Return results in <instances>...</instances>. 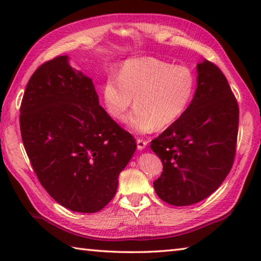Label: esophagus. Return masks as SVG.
Wrapping results in <instances>:
<instances>
[{"label":"esophagus","mask_w":261,"mask_h":261,"mask_svg":"<svg viewBox=\"0 0 261 261\" xmlns=\"http://www.w3.org/2000/svg\"><path fill=\"white\" fill-rule=\"evenodd\" d=\"M146 146H147V141L146 140L137 139V147H138L139 151H141V149H144Z\"/></svg>","instance_id":"esophagus-1"}]
</instances>
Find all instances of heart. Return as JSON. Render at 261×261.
Listing matches in <instances>:
<instances>
[{"instance_id":"obj_1","label":"heart","mask_w":261,"mask_h":261,"mask_svg":"<svg viewBox=\"0 0 261 261\" xmlns=\"http://www.w3.org/2000/svg\"><path fill=\"white\" fill-rule=\"evenodd\" d=\"M196 91V76L185 65L140 57L126 61L120 77L109 76L102 95L107 113L124 121L130 108H137L127 124L135 132L147 134L165 129L187 112Z\"/></svg>"}]
</instances>
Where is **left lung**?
Returning a JSON list of instances; mask_svg holds the SVG:
<instances>
[{"label": "left lung", "instance_id": "8db88e82", "mask_svg": "<svg viewBox=\"0 0 261 261\" xmlns=\"http://www.w3.org/2000/svg\"><path fill=\"white\" fill-rule=\"evenodd\" d=\"M197 90L179 120L151 141L163 171L154 190L167 204L189 206L211 196L230 171L240 109L227 78L212 62L197 64Z\"/></svg>", "mask_w": 261, "mask_h": 261}]
</instances>
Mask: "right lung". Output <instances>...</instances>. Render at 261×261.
Listing matches in <instances>:
<instances>
[{
  "instance_id": "add662e5",
  "label": "right lung",
  "mask_w": 261,
  "mask_h": 261,
  "mask_svg": "<svg viewBox=\"0 0 261 261\" xmlns=\"http://www.w3.org/2000/svg\"><path fill=\"white\" fill-rule=\"evenodd\" d=\"M19 123L31 165L53 199L81 213L113 199L136 140L101 107L92 79L70 67L67 55L35 70Z\"/></svg>"
}]
</instances>
